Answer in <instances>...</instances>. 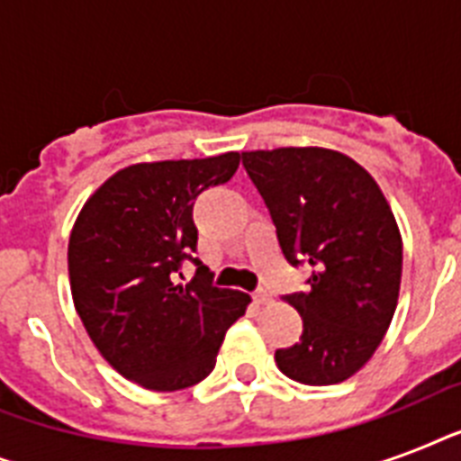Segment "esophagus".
Listing matches in <instances>:
<instances>
[{
    "label": "esophagus",
    "mask_w": 461,
    "mask_h": 461,
    "mask_svg": "<svg viewBox=\"0 0 461 461\" xmlns=\"http://www.w3.org/2000/svg\"><path fill=\"white\" fill-rule=\"evenodd\" d=\"M253 299H256V303H260V306H266V303L273 302V294H270L267 289H258V292L253 294Z\"/></svg>",
    "instance_id": "1"
}]
</instances>
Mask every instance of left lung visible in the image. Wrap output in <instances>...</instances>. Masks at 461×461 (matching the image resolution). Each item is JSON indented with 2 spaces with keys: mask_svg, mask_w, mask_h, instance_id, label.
Here are the masks:
<instances>
[{
  "mask_svg": "<svg viewBox=\"0 0 461 461\" xmlns=\"http://www.w3.org/2000/svg\"><path fill=\"white\" fill-rule=\"evenodd\" d=\"M292 266L313 267L306 292L285 302L302 339L275 351L287 378L335 385L373 357L393 321L402 282V237L371 174L328 148L241 153Z\"/></svg>",
  "mask_w": 461,
  "mask_h": 461,
  "instance_id": "obj_1",
  "label": "left lung"
}]
</instances>
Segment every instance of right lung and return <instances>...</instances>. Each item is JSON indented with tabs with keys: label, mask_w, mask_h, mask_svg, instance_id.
<instances>
[{
	"label": "right lung",
	"mask_w": 461,
	"mask_h": 461,
	"mask_svg": "<svg viewBox=\"0 0 461 461\" xmlns=\"http://www.w3.org/2000/svg\"><path fill=\"white\" fill-rule=\"evenodd\" d=\"M239 153L140 162L119 169L90 195L68 237L74 306L104 361L155 393L184 390L215 368L224 332L251 296L212 287L194 258V201L227 184ZM196 266L184 285L180 263Z\"/></svg>",
	"instance_id": "right-lung-1"
}]
</instances>
